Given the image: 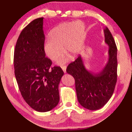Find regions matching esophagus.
<instances>
[{"instance_id": "1", "label": "esophagus", "mask_w": 132, "mask_h": 132, "mask_svg": "<svg viewBox=\"0 0 132 132\" xmlns=\"http://www.w3.org/2000/svg\"><path fill=\"white\" fill-rule=\"evenodd\" d=\"M62 69L63 71H64V73H66V65H64V66H62Z\"/></svg>"}]
</instances>
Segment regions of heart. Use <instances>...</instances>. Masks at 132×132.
<instances>
[{"label":"heart","instance_id":"b5f03b06","mask_svg":"<svg viewBox=\"0 0 132 132\" xmlns=\"http://www.w3.org/2000/svg\"><path fill=\"white\" fill-rule=\"evenodd\" d=\"M85 27L80 21L62 23L53 28L49 34V39L45 42L44 51L48 58L56 61L67 54L75 57L79 55L84 47ZM64 60L58 62L63 64Z\"/></svg>","mask_w":132,"mask_h":132}]
</instances>
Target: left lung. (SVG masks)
I'll return each instance as SVG.
<instances>
[{
    "label": "left lung",
    "instance_id": "obj_1",
    "mask_svg": "<svg viewBox=\"0 0 132 132\" xmlns=\"http://www.w3.org/2000/svg\"><path fill=\"white\" fill-rule=\"evenodd\" d=\"M104 34L105 41L109 46V57L108 63L101 72L92 74L87 70L80 56L66 69V72L75 79L79 102L90 110H97L108 102L117 81V47L107 27H105Z\"/></svg>",
    "mask_w": 132,
    "mask_h": 132
}]
</instances>
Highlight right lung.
<instances>
[{
    "mask_svg": "<svg viewBox=\"0 0 132 132\" xmlns=\"http://www.w3.org/2000/svg\"><path fill=\"white\" fill-rule=\"evenodd\" d=\"M43 17L29 23L20 34L14 52V75L22 97L34 110L51 111L59 101L58 86L64 72L44 51Z\"/></svg>",
    "mask_w": 132,
    "mask_h": 132,
    "instance_id": "right-lung-1",
    "label": "right lung"
}]
</instances>
